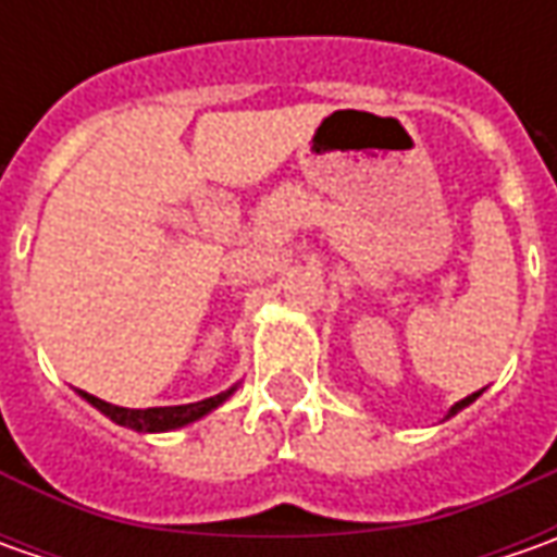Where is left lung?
Instances as JSON below:
<instances>
[{"label":"left lung","mask_w":557,"mask_h":557,"mask_svg":"<svg viewBox=\"0 0 557 557\" xmlns=\"http://www.w3.org/2000/svg\"><path fill=\"white\" fill-rule=\"evenodd\" d=\"M474 396H478V394L465 396V399H461V403H456V406H453V416H456V412H459V409H465V406H468V403H471V399H474Z\"/></svg>","instance_id":"1"}]
</instances>
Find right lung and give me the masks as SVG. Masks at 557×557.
I'll use <instances>...</instances> for the list:
<instances>
[{"instance_id":"obj_1","label":"right lung","mask_w":557,"mask_h":557,"mask_svg":"<svg viewBox=\"0 0 557 557\" xmlns=\"http://www.w3.org/2000/svg\"><path fill=\"white\" fill-rule=\"evenodd\" d=\"M228 394H232V391L210 396V399H201V403H188V406H158V409H123V406H111V403H104V399H98V396L92 394L83 396H86L96 409H101L111 421H117L123 428H133V431H148V434H151V431H173V428H183L188 421L207 416V412L216 409Z\"/></svg>"}]
</instances>
